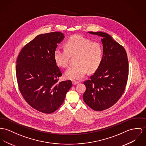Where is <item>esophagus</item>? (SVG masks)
I'll return each instance as SVG.
<instances>
[{
  "instance_id": "1",
  "label": "esophagus",
  "mask_w": 146,
  "mask_h": 146,
  "mask_svg": "<svg viewBox=\"0 0 146 146\" xmlns=\"http://www.w3.org/2000/svg\"><path fill=\"white\" fill-rule=\"evenodd\" d=\"M79 82L78 81H76V80H73L72 81V84H73V85H76V84H78Z\"/></svg>"
}]
</instances>
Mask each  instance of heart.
I'll return each instance as SVG.
<instances>
[{
  "label": "heart",
  "mask_w": 146,
  "mask_h": 146,
  "mask_svg": "<svg viewBox=\"0 0 146 146\" xmlns=\"http://www.w3.org/2000/svg\"><path fill=\"white\" fill-rule=\"evenodd\" d=\"M65 49H56L54 58L58 66L66 68L68 65L69 56L77 55L75 61L77 64L70 67L65 73L67 78H83L87 71L93 72L101 64L103 50L98 43L91 42L79 35H74L66 42Z\"/></svg>",
  "instance_id": "heart-1"
}]
</instances>
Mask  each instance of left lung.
I'll list each match as a JSON object with an SVG mask.
<instances>
[{"instance_id":"8db88e82","label":"left lung","mask_w":146,"mask_h":146,"mask_svg":"<svg viewBox=\"0 0 146 146\" xmlns=\"http://www.w3.org/2000/svg\"><path fill=\"white\" fill-rule=\"evenodd\" d=\"M100 36L103 57L100 66L90 79L84 82L83 100L92 109L102 111L112 107L123 93L128 77V60L123 47L102 32H88Z\"/></svg>"}]
</instances>
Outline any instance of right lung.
<instances>
[{
    "instance_id": "right-lung-1",
    "label": "right lung",
    "mask_w": 146,
    "mask_h": 146,
    "mask_svg": "<svg viewBox=\"0 0 146 146\" xmlns=\"http://www.w3.org/2000/svg\"><path fill=\"white\" fill-rule=\"evenodd\" d=\"M64 38L59 32L38 35L23 48L17 60L16 76L23 98L44 113L59 108L72 86L71 80L58 82L62 74L54 58Z\"/></svg>"
}]
</instances>
